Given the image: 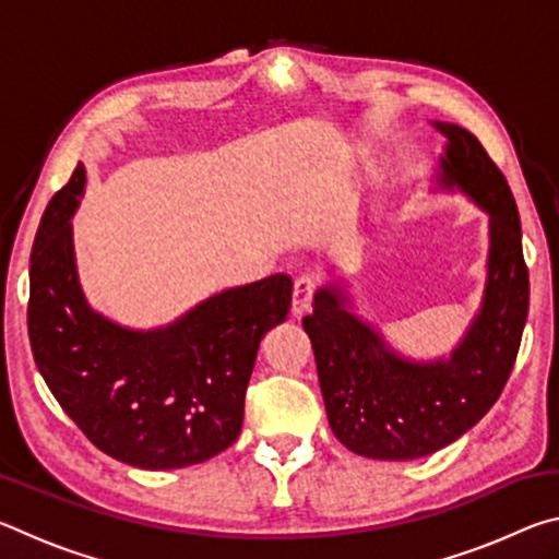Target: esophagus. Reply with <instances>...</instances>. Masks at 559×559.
I'll use <instances>...</instances> for the list:
<instances>
[{
	"label": "esophagus",
	"instance_id": "obj_1",
	"mask_svg": "<svg viewBox=\"0 0 559 559\" xmlns=\"http://www.w3.org/2000/svg\"><path fill=\"white\" fill-rule=\"evenodd\" d=\"M318 290V278L313 273H302L296 278V286H293V313L302 316L313 302V296Z\"/></svg>",
	"mask_w": 559,
	"mask_h": 559
}]
</instances>
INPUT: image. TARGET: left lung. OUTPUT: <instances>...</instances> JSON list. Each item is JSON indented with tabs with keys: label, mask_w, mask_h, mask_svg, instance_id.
I'll use <instances>...</instances> for the list:
<instances>
[{
	"label": "left lung",
	"mask_w": 559,
	"mask_h": 559,
	"mask_svg": "<svg viewBox=\"0 0 559 559\" xmlns=\"http://www.w3.org/2000/svg\"><path fill=\"white\" fill-rule=\"evenodd\" d=\"M449 138L441 182L490 214L484 308L449 362L412 365L347 313L335 288L318 290L302 328L313 343L330 429L367 459L409 461L449 447L484 419L513 372L527 320L530 278L520 216L506 175L473 132L439 122Z\"/></svg>",
	"instance_id": "8db88e82"
}]
</instances>
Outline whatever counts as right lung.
Masks as SVG:
<instances>
[{
    "mask_svg": "<svg viewBox=\"0 0 559 559\" xmlns=\"http://www.w3.org/2000/svg\"><path fill=\"white\" fill-rule=\"evenodd\" d=\"M83 185L79 165L34 239V362L61 409L108 456L147 471L204 463L241 433L259 343L286 320L293 281L276 273L229 288L150 333L112 325L86 306L75 278L69 219Z\"/></svg>",
    "mask_w": 559,
    "mask_h": 559,
    "instance_id": "right-lung-1",
    "label": "right lung"
}]
</instances>
